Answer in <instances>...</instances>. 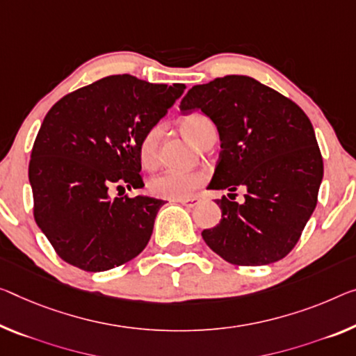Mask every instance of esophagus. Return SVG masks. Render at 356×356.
I'll return each instance as SVG.
<instances>
[{
	"mask_svg": "<svg viewBox=\"0 0 356 356\" xmlns=\"http://www.w3.org/2000/svg\"><path fill=\"white\" fill-rule=\"evenodd\" d=\"M175 202H179V204L184 205V207H189V209H193V207L199 205V199L197 197H188V199H179V200H175Z\"/></svg>",
	"mask_w": 356,
	"mask_h": 356,
	"instance_id": "obj_1",
	"label": "esophagus"
}]
</instances>
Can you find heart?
<instances>
[{
	"label": "heart",
	"mask_w": 356,
	"mask_h": 356,
	"mask_svg": "<svg viewBox=\"0 0 356 356\" xmlns=\"http://www.w3.org/2000/svg\"><path fill=\"white\" fill-rule=\"evenodd\" d=\"M183 130L184 134L189 136L191 141H194L195 145H199L202 138L210 132L215 130L213 124L209 118H205L204 114H191L183 119ZM162 135V129L159 125L147 130L140 143V161L146 168L156 167L157 161H159V140ZM205 177L202 173H188V172H163L157 175L147 184L149 193L161 199L168 200H179V199H188L193 194V191L199 188L204 183Z\"/></svg>",
	"instance_id": "heart-1"
}]
</instances>
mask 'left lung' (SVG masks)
<instances>
[{
  "mask_svg": "<svg viewBox=\"0 0 356 356\" xmlns=\"http://www.w3.org/2000/svg\"><path fill=\"white\" fill-rule=\"evenodd\" d=\"M179 109H200L220 134L221 152L209 189L231 194L215 200L221 221L202 231L205 243L235 266L285 258L315 210L323 179L310 119L289 98L242 74L194 86ZM237 187L248 191L242 204L232 199Z\"/></svg>",
  "mask_w": 356,
  "mask_h": 356,
  "instance_id": "left-lung-1",
  "label": "left lung"
}]
</instances>
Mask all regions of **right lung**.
Returning <instances> with one entry per match:
<instances>
[{
    "label": "right lung",
    "instance_id": "1",
    "mask_svg": "<svg viewBox=\"0 0 356 356\" xmlns=\"http://www.w3.org/2000/svg\"><path fill=\"white\" fill-rule=\"evenodd\" d=\"M184 89L116 74L49 109L33 145L29 179L35 221L65 262L103 272L145 250L165 202L109 195L143 188L141 138Z\"/></svg>",
    "mask_w": 356,
    "mask_h": 356
}]
</instances>
